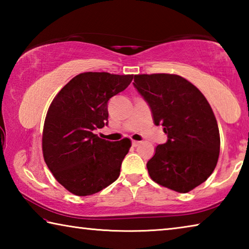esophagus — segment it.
<instances>
[{
	"instance_id": "obj_1",
	"label": "esophagus",
	"mask_w": 249,
	"mask_h": 249,
	"mask_svg": "<svg viewBox=\"0 0 249 249\" xmlns=\"http://www.w3.org/2000/svg\"><path fill=\"white\" fill-rule=\"evenodd\" d=\"M140 144H141V142H137V141H133V142H132V145H133L134 147H137Z\"/></svg>"
}]
</instances>
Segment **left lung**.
Returning a JSON list of instances; mask_svg holds the SVG:
<instances>
[{
    "label": "left lung",
    "mask_w": 249,
    "mask_h": 249,
    "mask_svg": "<svg viewBox=\"0 0 249 249\" xmlns=\"http://www.w3.org/2000/svg\"><path fill=\"white\" fill-rule=\"evenodd\" d=\"M133 84L168 137L147 162L150 178L177 192L191 191L211 176L220 155V132L208 100L177 74H137Z\"/></svg>",
    "instance_id": "8db88e82"
}]
</instances>
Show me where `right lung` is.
Masks as SVG:
<instances>
[{"label": "right lung", "mask_w": 249, "mask_h": 249, "mask_svg": "<svg viewBox=\"0 0 249 249\" xmlns=\"http://www.w3.org/2000/svg\"><path fill=\"white\" fill-rule=\"evenodd\" d=\"M133 74L84 72L59 91L43 132L45 162L59 183L79 196H91L119 178L130 141L109 142L93 133L107 125V103L129 86Z\"/></svg>", "instance_id": "add662e5"}]
</instances>
